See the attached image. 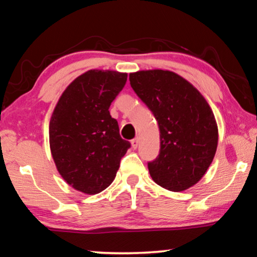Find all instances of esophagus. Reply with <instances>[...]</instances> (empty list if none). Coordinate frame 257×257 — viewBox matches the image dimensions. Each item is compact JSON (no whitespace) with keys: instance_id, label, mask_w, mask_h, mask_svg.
Instances as JSON below:
<instances>
[{"instance_id":"34e87169","label":"esophagus","mask_w":257,"mask_h":257,"mask_svg":"<svg viewBox=\"0 0 257 257\" xmlns=\"http://www.w3.org/2000/svg\"><path fill=\"white\" fill-rule=\"evenodd\" d=\"M138 144H139V139L138 138H134L132 141V145H133V149L136 150L138 147Z\"/></svg>"}]
</instances>
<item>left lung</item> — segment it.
<instances>
[{"instance_id":"left-lung-1","label":"left lung","mask_w":257,"mask_h":257,"mask_svg":"<svg viewBox=\"0 0 257 257\" xmlns=\"http://www.w3.org/2000/svg\"><path fill=\"white\" fill-rule=\"evenodd\" d=\"M129 80L159 123L161 149L149 162L152 179L171 191L188 189L205 175L216 152L219 135L210 105L189 81L172 71H137Z\"/></svg>"}]
</instances>
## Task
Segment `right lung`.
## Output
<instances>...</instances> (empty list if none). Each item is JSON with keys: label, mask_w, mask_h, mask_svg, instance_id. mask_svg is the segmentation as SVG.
I'll list each match as a JSON object with an SVG mask.
<instances>
[{"label": "right lung", "mask_w": 257, "mask_h": 257, "mask_svg": "<svg viewBox=\"0 0 257 257\" xmlns=\"http://www.w3.org/2000/svg\"><path fill=\"white\" fill-rule=\"evenodd\" d=\"M127 73L89 70L61 95L50 121V147L59 173L81 193H101L112 184L130 143L110 115Z\"/></svg>", "instance_id": "add662e5"}]
</instances>
